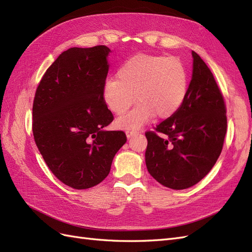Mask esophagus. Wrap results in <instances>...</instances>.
I'll use <instances>...</instances> for the list:
<instances>
[{"label":"esophagus","instance_id":"1","mask_svg":"<svg viewBox=\"0 0 252 252\" xmlns=\"http://www.w3.org/2000/svg\"><path fill=\"white\" fill-rule=\"evenodd\" d=\"M138 133H139L138 131H126V132L127 138H131V137L134 136V135H136V134H138Z\"/></svg>","mask_w":252,"mask_h":252}]
</instances>
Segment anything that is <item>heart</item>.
<instances>
[{
	"instance_id": "obj_1",
	"label": "heart",
	"mask_w": 252,
	"mask_h": 252,
	"mask_svg": "<svg viewBox=\"0 0 252 252\" xmlns=\"http://www.w3.org/2000/svg\"><path fill=\"white\" fill-rule=\"evenodd\" d=\"M189 75L177 57L140 54L119 68L117 80L103 87V100L115 115H124L135 100L138 104L116 120L125 130H138L153 120L169 118L181 107L188 94Z\"/></svg>"
}]
</instances>
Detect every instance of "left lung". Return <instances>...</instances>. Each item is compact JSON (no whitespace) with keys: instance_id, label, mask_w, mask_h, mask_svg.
<instances>
[{"instance_id":"obj_1","label":"left lung","mask_w":252,"mask_h":252,"mask_svg":"<svg viewBox=\"0 0 252 252\" xmlns=\"http://www.w3.org/2000/svg\"><path fill=\"white\" fill-rule=\"evenodd\" d=\"M188 94L179 111L147 132L146 166L158 183L185 189L208 175L220 156L227 132L222 94L213 73L196 52Z\"/></svg>"}]
</instances>
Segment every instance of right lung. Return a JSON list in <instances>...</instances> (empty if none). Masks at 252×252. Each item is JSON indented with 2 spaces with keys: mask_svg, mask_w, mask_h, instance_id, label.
I'll list each match as a JSON object with an SVG mask.
<instances>
[{
  "mask_svg": "<svg viewBox=\"0 0 252 252\" xmlns=\"http://www.w3.org/2000/svg\"><path fill=\"white\" fill-rule=\"evenodd\" d=\"M109 53L106 46L68 49L48 68L35 94L38 150L53 175L75 189L102 182L126 141L125 132L105 130L114 119L103 100Z\"/></svg>",
  "mask_w": 252,
  "mask_h": 252,
  "instance_id": "right-lung-1",
  "label": "right lung"
}]
</instances>
